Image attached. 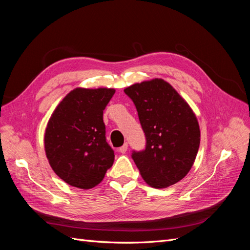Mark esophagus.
Returning <instances> with one entry per match:
<instances>
[{"instance_id": "1", "label": "esophagus", "mask_w": 250, "mask_h": 250, "mask_svg": "<svg viewBox=\"0 0 250 250\" xmlns=\"http://www.w3.org/2000/svg\"><path fill=\"white\" fill-rule=\"evenodd\" d=\"M127 149H128V144H127V143H125L122 147H120V148H119V152H121V153H125L126 151H127Z\"/></svg>"}]
</instances>
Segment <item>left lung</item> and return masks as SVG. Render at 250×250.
Returning a JSON list of instances; mask_svg holds the SVG:
<instances>
[{
	"label": "left lung",
	"mask_w": 250,
	"mask_h": 250,
	"mask_svg": "<svg viewBox=\"0 0 250 250\" xmlns=\"http://www.w3.org/2000/svg\"><path fill=\"white\" fill-rule=\"evenodd\" d=\"M146 135V149L132 158L146 184L168 188L193 167L200 144L195 112L169 82L154 78L128 86Z\"/></svg>",
	"instance_id": "left-lung-1"
}]
</instances>
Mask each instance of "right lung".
<instances>
[{
    "label": "right lung",
    "instance_id": "obj_1",
    "mask_svg": "<svg viewBox=\"0 0 250 250\" xmlns=\"http://www.w3.org/2000/svg\"><path fill=\"white\" fill-rule=\"evenodd\" d=\"M115 88L76 87L59 102L44 131L51 168L64 183L88 190L99 185L115 161L105 139L103 110Z\"/></svg>",
    "mask_w": 250,
    "mask_h": 250
}]
</instances>
